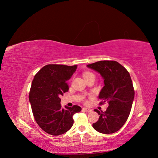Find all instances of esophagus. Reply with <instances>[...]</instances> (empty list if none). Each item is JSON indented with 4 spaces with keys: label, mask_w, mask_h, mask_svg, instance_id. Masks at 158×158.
Returning <instances> with one entry per match:
<instances>
[{
    "label": "esophagus",
    "mask_w": 158,
    "mask_h": 158,
    "mask_svg": "<svg viewBox=\"0 0 158 158\" xmlns=\"http://www.w3.org/2000/svg\"><path fill=\"white\" fill-rule=\"evenodd\" d=\"M82 110L84 112H88V113L92 111V110L91 109H89V108H83V109H82Z\"/></svg>",
    "instance_id": "esophagus-1"
}]
</instances>
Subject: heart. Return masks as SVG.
I'll list each match as a JSON object with an SVG mask.
<instances>
[{
    "mask_svg": "<svg viewBox=\"0 0 158 158\" xmlns=\"http://www.w3.org/2000/svg\"><path fill=\"white\" fill-rule=\"evenodd\" d=\"M91 75H94L92 73H91V72H85V73H84V74H83V77H84V78H85V77H89V76H91Z\"/></svg>",
    "mask_w": 158,
    "mask_h": 158,
    "instance_id": "obj_1",
    "label": "heart"
}]
</instances>
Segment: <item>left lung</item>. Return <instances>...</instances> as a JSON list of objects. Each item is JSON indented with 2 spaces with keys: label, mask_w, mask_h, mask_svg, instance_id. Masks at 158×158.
I'll return each mask as SVG.
<instances>
[{
  "label": "left lung",
  "mask_w": 158,
  "mask_h": 158,
  "mask_svg": "<svg viewBox=\"0 0 158 158\" xmlns=\"http://www.w3.org/2000/svg\"><path fill=\"white\" fill-rule=\"evenodd\" d=\"M87 67L102 77L104 86L98 98L102 100L101 104L109 103L104 112L94 110L99 115V118L93 123V128L103 134L116 133L126 122L134 100L135 91L130 74L116 61H99L88 64Z\"/></svg>",
  "instance_id": "obj_1"
}]
</instances>
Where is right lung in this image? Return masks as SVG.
Instances as JSON below:
<instances>
[{
  "instance_id": "add662e5",
  "label": "right lung",
  "mask_w": 158,
  "mask_h": 158,
  "mask_svg": "<svg viewBox=\"0 0 158 158\" xmlns=\"http://www.w3.org/2000/svg\"><path fill=\"white\" fill-rule=\"evenodd\" d=\"M77 65L48 64L35 74L29 94L32 114L37 123L50 135H60L72 128L73 115L81 108L60 104V96L69 90L67 83L76 71Z\"/></svg>"
}]
</instances>
